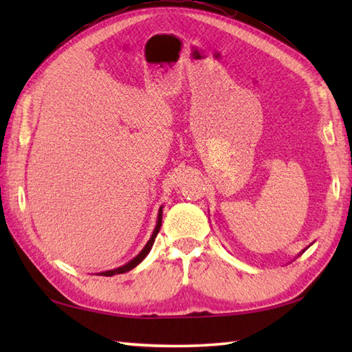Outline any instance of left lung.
<instances>
[{
	"label": "left lung",
	"mask_w": 352,
	"mask_h": 352,
	"mask_svg": "<svg viewBox=\"0 0 352 352\" xmlns=\"http://www.w3.org/2000/svg\"><path fill=\"white\" fill-rule=\"evenodd\" d=\"M304 251H305V250H304ZM304 251H302V252H304ZM302 252H301V254H302ZM301 254H300V256H301ZM300 256H298V257H300Z\"/></svg>",
	"instance_id": "obj_1"
}]
</instances>
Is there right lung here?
<instances>
[{"label": "right lung", "mask_w": 352, "mask_h": 352, "mask_svg": "<svg viewBox=\"0 0 352 352\" xmlns=\"http://www.w3.org/2000/svg\"><path fill=\"white\" fill-rule=\"evenodd\" d=\"M162 213H163V206L159 208V214H157V222H155V228H154V231H153L151 237H149V241L146 242V245L144 246V248H142V251L138 254L136 257L131 258V260L129 261V263H125V265L119 266V267H116V269H110V271H104V272H100L98 275H102V276H113V275H118V274L129 272V271H131L133 267H136V266L140 263V261L144 260V258L148 256L149 251H151V248H153L154 241H155V236L159 234L160 227H162Z\"/></svg>", "instance_id": "1"}]
</instances>
